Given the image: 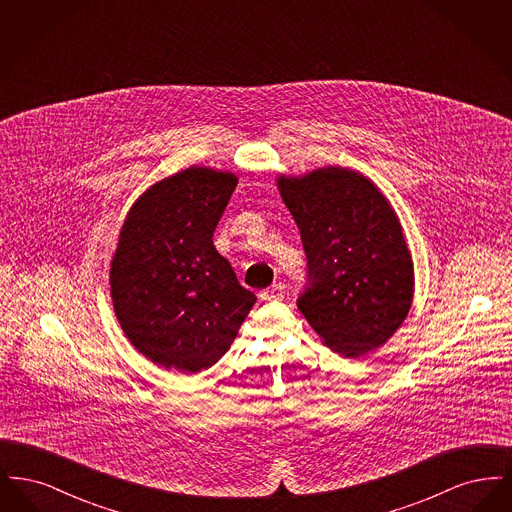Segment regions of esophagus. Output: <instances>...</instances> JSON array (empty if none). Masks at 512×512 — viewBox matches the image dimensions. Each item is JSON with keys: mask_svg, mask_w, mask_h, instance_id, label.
Here are the masks:
<instances>
[{"mask_svg": "<svg viewBox=\"0 0 512 512\" xmlns=\"http://www.w3.org/2000/svg\"><path fill=\"white\" fill-rule=\"evenodd\" d=\"M259 297H261V301H280V299H284V286L274 284V286H270L267 290L259 293Z\"/></svg>", "mask_w": 512, "mask_h": 512, "instance_id": "34e87169", "label": "esophagus"}]
</instances>
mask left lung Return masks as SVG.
I'll use <instances>...</instances> for the list:
<instances>
[{"label":"left lung","instance_id":"1","mask_svg":"<svg viewBox=\"0 0 512 512\" xmlns=\"http://www.w3.org/2000/svg\"><path fill=\"white\" fill-rule=\"evenodd\" d=\"M278 188L307 257L297 309L336 353L378 349L413 301V261L390 203L365 176L340 167L282 176Z\"/></svg>","mask_w":512,"mask_h":512}]
</instances>
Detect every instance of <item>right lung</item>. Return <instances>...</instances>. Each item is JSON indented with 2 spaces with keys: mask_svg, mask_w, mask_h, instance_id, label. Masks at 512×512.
I'll return each instance as SVG.
<instances>
[{
  "mask_svg": "<svg viewBox=\"0 0 512 512\" xmlns=\"http://www.w3.org/2000/svg\"><path fill=\"white\" fill-rule=\"evenodd\" d=\"M236 184L230 172L190 167L151 186L122 224L113 307L155 365L184 374L215 365L257 301L213 244Z\"/></svg>",
  "mask_w": 512,
  "mask_h": 512,
  "instance_id": "1",
  "label": "right lung"
}]
</instances>
